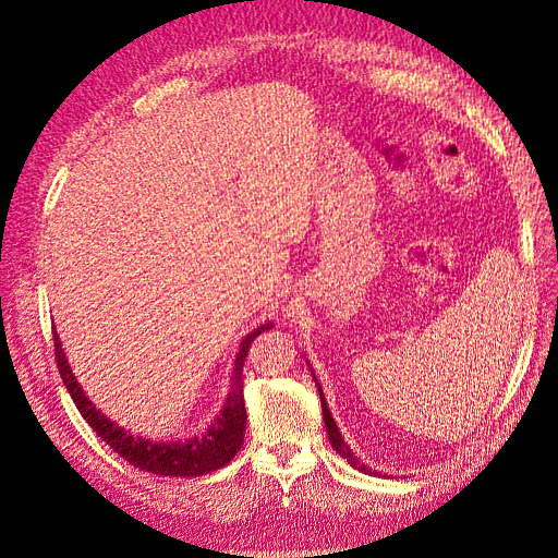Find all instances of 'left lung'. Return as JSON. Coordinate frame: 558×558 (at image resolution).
<instances>
[{"instance_id":"obj_1","label":"left lung","mask_w":558,"mask_h":558,"mask_svg":"<svg viewBox=\"0 0 558 558\" xmlns=\"http://www.w3.org/2000/svg\"><path fill=\"white\" fill-rule=\"evenodd\" d=\"M314 375V373H312ZM314 381H316V377H314ZM316 388H318V396H320V410H324V421H326V433H328V440H330V445H332V449L342 456V459H347L349 463H351V468H356V470H361V472H367L369 475V470L363 465V463H359V456L351 451V447L344 442V437H342V433H340V428H337V424H335V418H332V414H330V410H328V402H326V396H324V388H320V384L316 381Z\"/></svg>"}]
</instances>
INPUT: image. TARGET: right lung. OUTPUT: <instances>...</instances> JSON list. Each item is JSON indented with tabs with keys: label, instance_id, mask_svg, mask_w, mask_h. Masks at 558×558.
I'll use <instances>...</instances> for the list:
<instances>
[{
	"label": "right lung",
	"instance_id": "right-lung-1",
	"mask_svg": "<svg viewBox=\"0 0 558 558\" xmlns=\"http://www.w3.org/2000/svg\"><path fill=\"white\" fill-rule=\"evenodd\" d=\"M272 328V324H263L256 330H251L242 344L240 353L234 359L232 367V384H230V393L226 398V404L221 414H218L211 426L195 437H189V440H174V442H156L148 440V437H137L113 424L111 418H107L102 412H99L90 398L83 393L81 384L76 381L70 363H66L64 349L60 344L58 332L56 337V359H58V369L60 377L70 391L74 404L78 408L81 416L88 421V426L102 437V440L118 453L123 456L128 463L134 468L154 472V475L162 477H199L207 475V472H214L218 468L228 465L234 453L240 451L244 442V430H246V410H244V386H242V369H244V359L248 353L251 342L265 330Z\"/></svg>",
	"mask_w": 558,
	"mask_h": 558
}]
</instances>
